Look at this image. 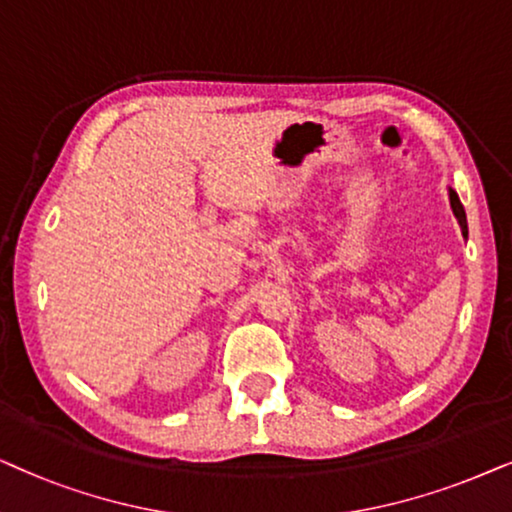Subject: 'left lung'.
I'll return each mask as SVG.
<instances>
[{
  "instance_id": "obj_1",
  "label": "left lung",
  "mask_w": 512,
  "mask_h": 512,
  "mask_svg": "<svg viewBox=\"0 0 512 512\" xmlns=\"http://www.w3.org/2000/svg\"><path fill=\"white\" fill-rule=\"evenodd\" d=\"M449 206H452V213H454V217H456V222H459V227H461V234H463V238H468V222H466V210H463L461 201H459V194H456L452 187H449Z\"/></svg>"
}]
</instances>
